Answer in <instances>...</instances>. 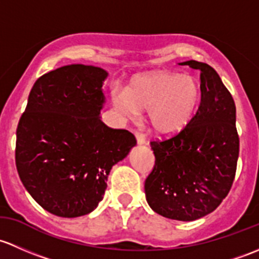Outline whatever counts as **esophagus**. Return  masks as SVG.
Instances as JSON below:
<instances>
[{"mask_svg":"<svg viewBox=\"0 0 259 259\" xmlns=\"http://www.w3.org/2000/svg\"><path fill=\"white\" fill-rule=\"evenodd\" d=\"M135 136H136V140H137L138 145H145V143H146V137H145V135H143V133H141V132H138V131H136Z\"/></svg>","mask_w":259,"mask_h":259,"instance_id":"1","label":"esophagus"}]
</instances>
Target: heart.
<instances>
[{
  "label": "heart",
  "mask_w": 259,
  "mask_h": 259,
  "mask_svg": "<svg viewBox=\"0 0 259 259\" xmlns=\"http://www.w3.org/2000/svg\"><path fill=\"white\" fill-rule=\"evenodd\" d=\"M114 107L127 117L147 111L151 128L159 135H172L185 128L201 105V84L193 76L156 71L137 76L127 91H114Z\"/></svg>",
  "instance_id": "1"
}]
</instances>
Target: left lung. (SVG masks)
<instances>
[{
  "mask_svg": "<svg viewBox=\"0 0 259 259\" xmlns=\"http://www.w3.org/2000/svg\"><path fill=\"white\" fill-rule=\"evenodd\" d=\"M201 71V105L191 122L166 140L152 141L154 167L145 182L149 207L176 221L213 212L233 185L239 154L236 105L207 63H180Z\"/></svg>",
  "mask_w": 259,
  "mask_h": 259,
  "instance_id": "1",
  "label": "left lung"
}]
</instances>
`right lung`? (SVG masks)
Wrapping results in <instances>:
<instances>
[{
  "instance_id": "right-lung-1",
  "label": "right lung",
  "mask_w": 259,
  "mask_h": 259,
  "mask_svg": "<svg viewBox=\"0 0 259 259\" xmlns=\"http://www.w3.org/2000/svg\"><path fill=\"white\" fill-rule=\"evenodd\" d=\"M95 66L68 65L34 82L16 131V167L32 198L47 212L73 218L103 198L112 166L136 146L127 130L101 121L103 81Z\"/></svg>"
}]
</instances>
